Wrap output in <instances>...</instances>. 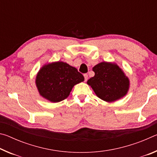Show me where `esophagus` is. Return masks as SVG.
Masks as SVG:
<instances>
[{
    "label": "esophagus",
    "instance_id": "34e87169",
    "mask_svg": "<svg viewBox=\"0 0 157 157\" xmlns=\"http://www.w3.org/2000/svg\"><path fill=\"white\" fill-rule=\"evenodd\" d=\"M84 81L86 82L87 79H88V75H87V74H84Z\"/></svg>",
    "mask_w": 157,
    "mask_h": 157
}]
</instances>
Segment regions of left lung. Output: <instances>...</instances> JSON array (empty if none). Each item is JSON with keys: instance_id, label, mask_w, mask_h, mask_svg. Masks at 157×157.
<instances>
[{"instance_id": "1", "label": "left lung", "mask_w": 157, "mask_h": 157, "mask_svg": "<svg viewBox=\"0 0 157 157\" xmlns=\"http://www.w3.org/2000/svg\"><path fill=\"white\" fill-rule=\"evenodd\" d=\"M95 75L87 81L101 100L111 102L125 95L129 88V78L115 63L102 62L93 68Z\"/></svg>"}]
</instances>
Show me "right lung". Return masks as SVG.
I'll list each match as a JSON object with an SVG mask.
<instances>
[{
	"mask_svg": "<svg viewBox=\"0 0 157 157\" xmlns=\"http://www.w3.org/2000/svg\"><path fill=\"white\" fill-rule=\"evenodd\" d=\"M84 80L77 68L63 62L45 64L36 76V86L39 94L51 102H58L67 98L75 84Z\"/></svg>",
	"mask_w": 157,
	"mask_h": 157,
	"instance_id": "add662e5",
	"label": "right lung"
}]
</instances>
